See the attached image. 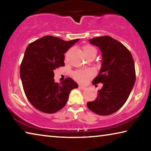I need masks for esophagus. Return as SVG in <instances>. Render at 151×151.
Instances as JSON below:
<instances>
[{"mask_svg":"<svg viewBox=\"0 0 151 151\" xmlns=\"http://www.w3.org/2000/svg\"><path fill=\"white\" fill-rule=\"evenodd\" d=\"M78 88H79L80 89H81V90H85V89H86V87H83V86H81V85L78 86Z\"/></svg>","mask_w":151,"mask_h":151,"instance_id":"1","label":"esophagus"}]
</instances>
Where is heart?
Segmentation results:
<instances>
[{
  "mask_svg": "<svg viewBox=\"0 0 151 151\" xmlns=\"http://www.w3.org/2000/svg\"><path fill=\"white\" fill-rule=\"evenodd\" d=\"M83 52L86 56L91 54L96 55L97 50L94 47L90 45H86L83 47ZM73 76L75 79L80 83H85L94 76V72L91 69L87 70H78L73 73Z\"/></svg>",
  "mask_w": 151,
  "mask_h": 151,
  "instance_id": "heart-1",
  "label": "heart"
}]
</instances>
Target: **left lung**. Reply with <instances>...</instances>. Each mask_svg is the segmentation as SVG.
<instances>
[{
	"instance_id": "1",
	"label": "left lung",
	"mask_w": 151,
	"mask_h": 151,
	"mask_svg": "<svg viewBox=\"0 0 151 151\" xmlns=\"http://www.w3.org/2000/svg\"><path fill=\"white\" fill-rule=\"evenodd\" d=\"M89 42L101 51V68L93 84L101 83L103 87L97 99L87 105L95 114L107 116L118 111L127 101L136 81L134 62L130 52L108 35L93 38Z\"/></svg>"
}]
</instances>
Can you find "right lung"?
I'll return each mask as SVG.
<instances>
[{
    "label": "right lung",
    "instance_id": "1",
    "mask_svg": "<svg viewBox=\"0 0 151 151\" xmlns=\"http://www.w3.org/2000/svg\"><path fill=\"white\" fill-rule=\"evenodd\" d=\"M79 39L64 41L45 35L28 45L20 66V76L29 101L40 111L54 114L65 106L78 85L71 78L55 83L54 70L64 66V54Z\"/></svg>",
    "mask_w": 151,
    "mask_h": 151
}]
</instances>
